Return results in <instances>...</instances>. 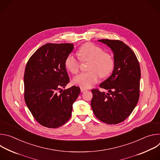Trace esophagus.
<instances>
[{"label":"esophagus","instance_id":"34e87169","mask_svg":"<svg viewBox=\"0 0 160 160\" xmlns=\"http://www.w3.org/2000/svg\"><path fill=\"white\" fill-rule=\"evenodd\" d=\"M80 90H81V92H85V91H86V90H87V89H86V88H85L80 87Z\"/></svg>","mask_w":160,"mask_h":160}]
</instances>
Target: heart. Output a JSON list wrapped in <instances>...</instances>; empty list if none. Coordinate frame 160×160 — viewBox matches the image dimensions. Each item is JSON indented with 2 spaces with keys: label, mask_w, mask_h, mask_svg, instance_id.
<instances>
[{
  "label": "heart",
  "mask_w": 160,
  "mask_h": 160,
  "mask_svg": "<svg viewBox=\"0 0 160 160\" xmlns=\"http://www.w3.org/2000/svg\"><path fill=\"white\" fill-rule=\"evenodd\" d=\"M78 55L81 61L90 60L87 72L82 73L75 77L73 82L82 88H90L99 79L100 76L104 78L112 72L115 67V60L108 52L93 43L83 44L78 51ZM80 61L73 55H68L64 61L66 69L73 74H76L80 70Z\"/></svg>",
  "instance_id": "heart-1"
}]
</instances>
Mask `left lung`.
<instances>
[{
    "instance_id": "1",
    "label": "left lung",
    "mask_w": 160,
    "mask_h": 160,
    "mask_svg": "<svg viewBox=\"0 0 160 160\" xmlns=\"http://www.w3.org/2000/svg\"><path fill=\"white\" fill-rule=\"evenodd\" d=\"M112 50L115 67L111 75L99 85L109 93L92 89L91 107L101 122L117 124L128 118L138 102L141 68L133 51L118 40H99Z\"/></svg>"
}]
</instances>
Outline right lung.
Listing matches in <instances>:
<instances>
[{"label": "right lung", "instance_id": "add662e5", "mask_svg": "<svg viewBox=\"0 0 160 160\" xmlns=\"http://www.w3.org/2000/svg\"><path fill=\"white\" fill-rule=\"evenodd\" d=\"M73 48V43H46L34 52L27 64L25 101L33 117L43 127L54 128L66 123L80 93V88L76 86L61 89L70 82L64 61Z\"/></svg>", "mask_w": 160, "mask_h": 160}]
</instances>
